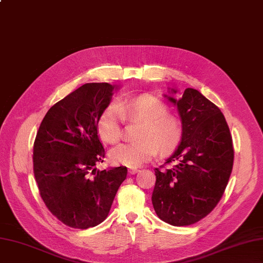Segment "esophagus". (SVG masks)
<instances>
[{"label":"esophagus","mask_w":263,"mask_h":263,"mask_svg":"<svg viewBox=\"0 0 263 263\" xmlns=\"http://www.w3.org/2000/svg\"><path fill=\"white\" fill-rule=\"evenodd\" d=\"M138 171H139V170H138L137 167H130L129 170H128V173H129V174L133 175V174H136V173H137Z\"/></svg>","instance_id":"obj_1"}]
</instances>
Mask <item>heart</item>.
Segmentation results:
<instances>
[{
	"label": "heart",
	"instance_id": "heart-1",
	"mask_svg": "<svg viewBox=\"0 0 263 263\" xmlns=\"http://www.w3.org/2000/svg\"><path fill=\"white\" fill-rule=\"evenodd\" d=\"M126 119L144 120L140 142H126L115 146L109 153L114 164L136 167L155 157L161 149L167 153L181 142L182 125L168 107L158 97L149 93L126 98L106 106L99 115L97 130L107 143L117 142L123 136Z\"/></svg>",
	"mask_w": 263,
	"mask_h": 263
}]
</instances>
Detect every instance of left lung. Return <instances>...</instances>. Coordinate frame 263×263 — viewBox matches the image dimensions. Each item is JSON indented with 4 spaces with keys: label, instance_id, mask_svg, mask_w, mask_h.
<instances>
[{
    "label": "left lung",
    "instance_id": "left-lung-1",
    "mask_svg": "<svg viewBox=\"0 0 263 263\" xmlns=\"http://www.w3.org/2000/svg\"><path fill=\"white\" fill-rule=\"evenodd\" d=\"M168 99L180 112L182 139L174 154L155 168L152 202L159 219L184 227L202 220L220 202L234 151L223 114L200 91L187 88L180 99Z\"/></svg>",
    "mask_w": 263,
    "mask_h": 263
}]
</instances>
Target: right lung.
Wrapping results in <instances>:
<instances>
[{
  "instance_id": "right-lung-1",
  "label": "right lung",
  "mask_w": 263,
  "mask_h": 263,
  "mask_svg": "<svg viewBox=\"0 0 263 263\" xmlns=\"http://www.w3.org/2000/svg\"><path fill=\"white\" fill-rule=\"evenodd\" d=\"M114 86L86 83L50 108L36 133L33 173L48 210L63 224L85 230L109 213L127 167L97 171L105 149L99 115L110 104Z\"/></svg>"
}]
</instances>
